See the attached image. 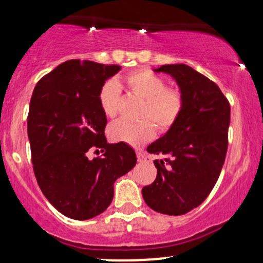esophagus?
Returning <instances> with one entry per match:
<instances>
[{"label": "esophagus", "instance_id": "34e87169", "mask_svg": "<svg viewBox=\"0 0 263 263\" xmlns=\"http://www.w3.org/2000/svg\"><path fill=\"white\" fill-rule=\"evenodd\" d=\"M137 159H138V162H144L147 159V155L144 152H142V151H138Z\"/></svg>", "mask_w": 263, "mask_h": 263}]
</instances>
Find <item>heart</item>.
<instances>
[{
  "label": "heart",
  "instance_id": "b5f03b06",
  "mask_svg": "<svg viewBox=\"0 0 263 263\" xmlns=\"http://www.w3.org/2000/svg\"><path fill=\"white\" fill-rule=\"evenodd\" d=\"M131 92L144 100L141 116L149 117L161 132H167L178 121L182 114L184 100L178 90L165 87L164 80L148 70H136L125 78ZM121 89L117 81L107 80L99 91V101L104 114L108 117L116 116L119 110ZM155 126L148 120L138 122L117 121L108 128V137L114 142H123L138 147L152 140Z\"/></svg>",
  "mask_w": 263,
  "mask_h": 263
}]
</instances>
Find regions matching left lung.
Masks as SVG:
<instances>
[{
  "label": "left lung",
  "instance_id": "8db88e82",
  "mask_svg": "<svg viewBox=\"0 0 263 263\" xmlns=\"http://www.w3.org/2000/svg\"><path fill=\"white\" fill-rule=\"evenodd\" d=\"M176 80L184 106L178 121L147 151L156 159L157 178L143 186L151 209L183 215L206 199L220 176L228 151L230 105L215 83L185 64L153 69Z\"/></svg>",
  "mask_w": 263,
  "mask_h": 263
}]
</instances>
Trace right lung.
Returning <instances> with one entry per match:
<instances>
[{"label":"right lung","instance_id":"1","mask_svg":"<svg viewBox=\"0 0 263 263\" xmlns=\"http://www.w3.org/2000/svg\"><path fill=\"white\" fill-rule=\"evenodd\" d=\"M121 70L90 60H68L38 81L33 90L27 129L39 188L63 215L87 220L104 213L114 183L136 165L127 143H107V119L99 91ZM92 146L104 153L89 160ZM98 151V149H96Z\"/></svg>","mask_w":263,"mask_h":263}]
</instances>
